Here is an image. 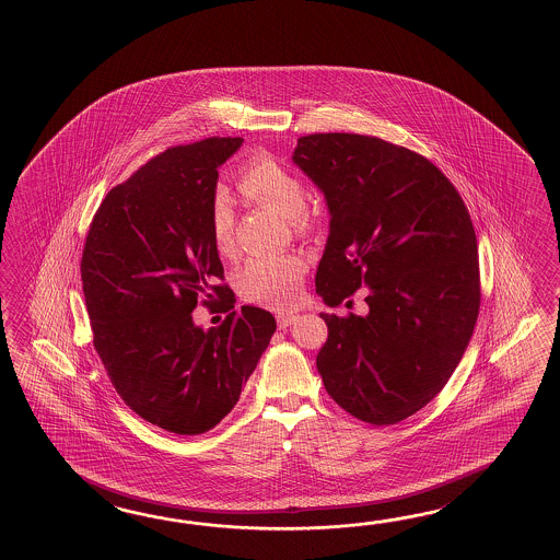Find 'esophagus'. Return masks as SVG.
<instances>
[{
  "label": "esophagus",
  "mask_w": 560,
  "mask_h": 560,
  "mask_svg": "<svg viewBox=\"0 0 560 560\" xmlns=\"http://www.w3.org/2000/svg\"><path fill=\"white\" fill-rule=\"evenodd\" d=\"M296 314H292V312H280L278 316H276V320H278V326L280 328H288L292 322L296 320Z\"/></svg>",
  "instance_id": "esophagus-1"
}]
</instances>
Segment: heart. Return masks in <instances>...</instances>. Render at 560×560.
<instances>
[{
  "instance_id": "b5f03b06",
  "label": "heart",
  "mask_w": 560,
  "mask_h": 560,
  "mask_svg": "<svg viewBox=\"0 0 560 560\" xmlns=\"http://www.w3.org/2000/svg\"><path fill=\"white\" fill-rule=\"evenodd\" d=\"M238 188L246 198L292 220L300 232L310 226L308 215L304 214L308 202L306 184L272 155L254 154L248 158L240 167ZM234 226L236 215L232 198L228 191L218 190L210 206V228L215 250L226 258L236 252ZM304 275L306 262L296 254L256 256L240 270V294L268 308H292L302 294Z\"/></svg>"
}]
</instances>
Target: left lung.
<instances>
[{
    "mask_svg": "<svg viewBox=\"0 0 560 560\" xmlns=\"http://www.w3.org/2000/svg\"><path fill=\"white\" fill-rule=\"evenodd\" d=\"M292 160L330 212L316 294L334 308L366 288L369 304L364 316L322 312V382L358 420L396 424L441 393L475 330L480 275L470 214L439 167L381 138L310 133Z\"/></svg>",
    "mask_w": 560,
    "mask_h": 560,
    "instance_id": "1",
    "label": "left lung"
}]
</instances>
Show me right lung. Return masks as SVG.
I'll use <instances>...</instances> for the list:
<instances>
[{"label": "right lung", "mask_w": 560, "mask_h": 560, "mask_svg": "<svg viewBox=\"0 0 560 560\" xmlns=\"http://www.w3.org/2000/svg\"><path fill=\"white\" fill-rule=\"evenodd\" d=\"M242 138L167 148L107 191L85 238L82 282L95 352L121 400L160 429L202 434L238 402L276 330L256 306L218 328L191 320L198 298L232 302L210 206L218 167ZM234 308V304H232Z\"/></svg>", "instance_id": "obj_1"}]
</instances>
